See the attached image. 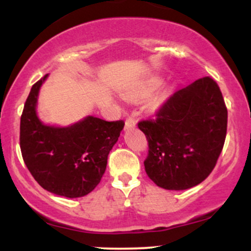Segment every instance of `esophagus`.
Returning <instances> with one entry per match:
<instances>
[{
	"instance_id": "esophagus-1",
	"label": "esophagus",
	"mask_w": 251,
	"mask_h": 251,
	"mask_svg": "<svg viewBox=\"0 0 251 251\" xmlns=\"http://www.w3.org/2000/svg\"><path fill=\"white\" fill-rule=\"evenodd\" d=\"M137 126V122L132 118H128L127 120L125 122V129H129V128H134Z\"/></svg>"
}]
</instances>
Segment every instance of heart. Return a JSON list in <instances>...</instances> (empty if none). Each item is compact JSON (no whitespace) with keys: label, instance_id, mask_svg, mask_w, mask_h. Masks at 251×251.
Returning <instances> with one entry per match:
<instances>
[{"label":"heart","instance_id":"obj_1","mask_svg":"<svg viewBox=\"0 0 251 251\" xmlns=\"http://www.w3.org/2000/svg\"><path fill=\"white\" fill-rule=\"evenodd\" d=\"M162 79L158 76L151 77V79L148 80L143 86H140L138 89H134V91L128 92L126 93V97L129 98V99H143V98H146L151 96L152 93H154L155 89H158L160 85H162ZM151 108H158L159 107V101L158 100H154V101L151 102Z\"/></svg>","mask_w":251,"mask_h":251}]
</instances>
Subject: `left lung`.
Instances as JSON below:
<instances>
[{
  "mask_svg": "<svg viewBox=\"0 0 251 251\" xmlns=\"http://www.w3.org/2000/svg\"><path fill=\"white\" fill-rule=\"evenodd\" d=\"M227 111L211 77L196 80L162 106L155 120L138 127L149 142L146 174L165 190H186L211 174L226 135Z\"/></svg>",
  "mask_w": 251,
  "mask_h": 251,
  "instance_id": "obj_1",
  "label": "left lung"
}]
</instances>
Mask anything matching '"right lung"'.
Listing matches in <instances>:
<instances>
[{
	"instance_id": "1",
	"label": "right lung",
	"mask_w": 251,
	"mask_h": 251,
	"mask_svg": "<svg viewBox=\"0 0 251 251\" xmlns=\"http://www.w3.org/2000/svg\"><path fill=\"white\" fill-rule=\"evenodd\" d=\"M47 77L31 87L25 103L20 124L22 157L45 190L67 198L83 197L101 180L109 151L125 124L93 116L67 126L45 124L37 116V102Z\"/></svg>"
}]
</instances>
